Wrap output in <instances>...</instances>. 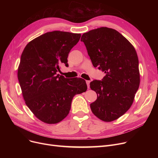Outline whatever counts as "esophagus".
Returning <instances> with one entry per match:
<instances>
[{"instance_id": "obj_1", "label": "esophagus", "mask_w": 158, "mask_h": 158, "mask_svg": "<svg viewBox=\"0 0 158 158\" xmlns=\"http://www.w3.org/2000/svg\"><path fill=\"white\" fill-rule=\"evenodd\" d=\"M86 85L88 86V88H89V83H90V81H86Z\"/></svg>"}]
</instances>
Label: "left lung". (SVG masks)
Returning <instances> with one entry per match:
<instances>
[{"label":"left lung","mask_w":158,"mask_h":158,"mask_svg":"<svg viewBox=\"0 0 158 158\" xmlns=\"http://www.w3.org/2000/svg\"><path fill=\"white\" fill-rule=\"evenodd\" d=\"M94 67L106 73L94 80L90 88L97 94L90 104L92 113L104 122H111L126 113L133 103L140 76L136 50L120 32L102 27L81 36Z\"/></svg>","instance_id":"left-lung-1"}]
</instances>
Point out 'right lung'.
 <instances>
[{
  "label": "right lung",
  "instance_id": "1",
  "mask_svg": "<svg viewBox=\"0 0 158 158\" xmlns=\"http://www.w3.org/2000/svg\"><path fill=\"white\" fill-rule=\"evenodd\" d=\"M81 35L55 31L29 42L21 55L18 79L25 103L35 117L48 124L57 123L69 113L73 97L85 92L86 81L57 74Z\"/></svg>",
  "mask_w": 158,
  "mask_h": 158
}]
</instances>
